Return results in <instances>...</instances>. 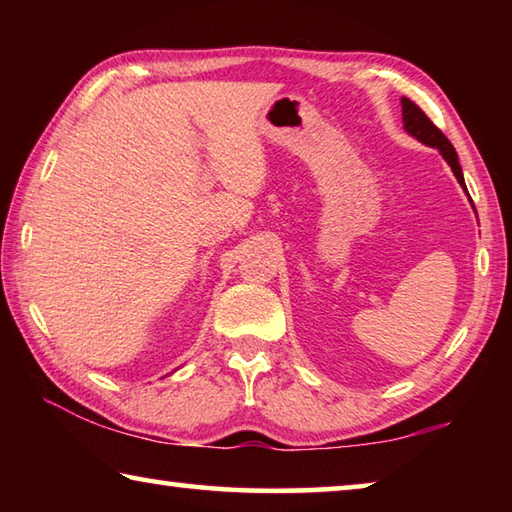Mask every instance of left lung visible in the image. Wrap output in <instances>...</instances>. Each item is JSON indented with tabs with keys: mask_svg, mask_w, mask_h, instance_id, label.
<instances>
[{
	"mask_svg": "<svg viewBox=\"0 0 512 512\" xmlns=\"http://www.w3.org/2000/svg\"><path fill=\"white\" fill-rule=\"evenodd\" d=\"M402 121H404V131L406 133L413 135L415 140H420L422 144L431 146V149L440 151V155H443L449 167H452L456 180L465 189L463 171H461V164H458V155L454 151L452 142H449L447 137L443 135V131H440V128L433 124V121L427 115H424V112L418 106H415L411 99H406V97H402Z\"/></svg>",
	"mask_w": 512,
	"mask_h": 512,
	"instance_id": "1",
	"label": "left lung"
}]
</instances>
